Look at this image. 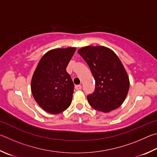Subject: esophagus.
Masks as SVG:
<instances>
[{"label": "esophagus", "instance_id": "1", "mask_svg": "<svg viewBox=\"0 0 157 157\" xmlns=\"http://www.w3.org/2000/svg\"><path fill=\"white\" fill-rule=\"evenodd\" d=\"M81 87H82V86H81V85H76V86H75V89L76 90H79L81 89Z\"/></svg>", "mask_w": 157, "mask_h": 157}]
</instances>
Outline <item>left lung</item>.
Masks as SVG:
<instances>
[{
    "mask_svg": "<svg viewBox=\"0 0 157 157\" xmlns=\"http://www.w3.org/2000/svg\"><path fill=\"white\" fill-rule=\"evenodd\" d=\"M88 65L95 80V90L87 98L97 110L109 112L122 105L130 81L119 57L103 46H87L78 50Z\"/></svg>",
    "mask_w": 157,
    "mask_h": 157,
    "instance_id": "obj_1",
    "label": "left lung"
}]
</instances>
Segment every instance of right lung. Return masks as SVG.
<instances>
[{"mask_svg": "<svg viewBox=\"0 0 157 157\" xmlns=\"http://www.w3.org/2000/svg\"><path fill=\"white\" fill-rule=\"evenodd\" d=\"M75 51L76 48H68L48 52L33 74V97L40 108L49 113H60L70 105L74 85L66 67Z\"/></svg>", "mask_w": 157, "mask_h": 157, "instance_id": "1", "label": "right lung"}]
</instances>
